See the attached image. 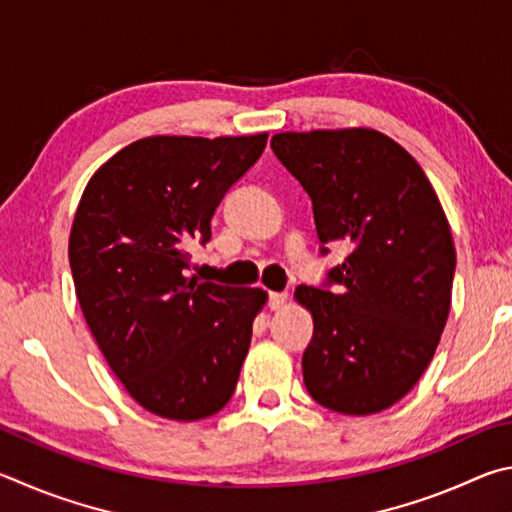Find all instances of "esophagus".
I'll list each match as a JSON object with an SVG mask.
<instances>
[{"label":"esophagus","mask_w":512,"mask_h":512,"mask_svg":"<svg viewBox=\"0 0 512 512\" xmlns=\"http://www.w3.org/2000/svg\"><path fill=\"white\" fill-rule=\"evenodd\" d=\"M285 303H288V294H285V292H270V299H267V306H270V310H281Z\"/></svg>","instance_id":"obj_1"}]
</instances>
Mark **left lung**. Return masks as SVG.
Instances as JSON below:
<instances>
[{
	"mask_svg": "<svg viewBox=\"0 0 512 512\" xmlns=\"http://www.w3.org/2000/svg\"><path fill=\"white\" fill-rule=\"evenodd\" d=\"M272 150L310 195L321 254L328 242L351 245L324 288L294 290L315 321L303 382L321 407L378 414L414 389L441 342L456 267L450 222L418 161L378 130L281 132Z\"/></svg>",
	"mask_w": 512,
	"mask_h": 512,
	"instance_id": "obj_1",
	"label": "left lung"
}]
</instances>
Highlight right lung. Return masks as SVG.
<instances>
[{"label": "right lung", "mask_w": 512, "mask_h": 512, "mask_svg": "<svg viewBox=\"0 0 512 512\" xmlns=\"http://www.w3.org/2000/svg\"><path fill=\"white\" fill-rule=\"evenodd\" d=\"M249 137H146L89 179L69 233L76 297L125 391L168 420L227 405L267 294L186 276L224 193L263 155Z\"/></svg>", "instance_id": "1"}]
</instances>
